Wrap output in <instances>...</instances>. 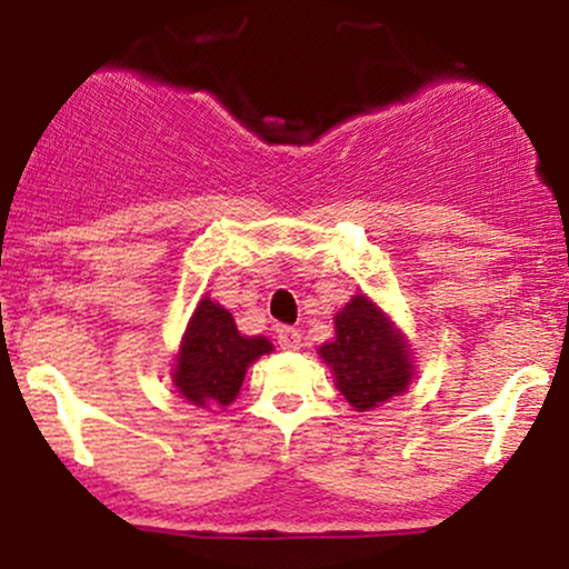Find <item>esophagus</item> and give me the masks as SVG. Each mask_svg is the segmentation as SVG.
<instances>
[{
	"label": "esophagus",
	"mask_w": 569,
	"mask_h": 569,
	"mask_svg": "<svg viewBox=\"0 0 569 569\" xmlns=\"http://www.w3.org/2000/svg\"><path fill=\"white\" fill-rule=\"evenodd\" d=\"M277 341L282 349H301V333L296 328H279Z\"/></svg>",
	"instance_id": "1"
}]
</instances>
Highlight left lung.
I'll use <instances>...</instances> for the list:
<instances>
[{
  "label": "left lung",
  "instance_id": "1",
  "mask_svg": "<svg viewBox=\"0 0 569 569\" xmlns=\"http://www.w3.org/2000/svg\"><path fill=\"white\" fill-rule=\"evenodd\" d=\"M336 338L319 347V357L333 370L338 392L355 411L387 403L403 395L413 376L406 338L370 298L355 296L333 317Z\"/></svg>",
  "mask_w": 569,
  "mask_h": 569
}]
</instances>
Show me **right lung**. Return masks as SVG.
Segmentation results:
<instances>
[{
	"mask_svg": "<svg viewBox=\"0 0 569 569\" xmlns=\"http://www.w3.org/2000/svg\"><path fill=\"white\" fill-rule=\"evenodd\" d=\"M263 336H241L231 311L201 298L182 336L171 381L193 406H228L239 395L247 368L271 352Z\"/></svg>",
	"mask_w": 569,
	"mask_h": 569,
	"instance_id": "add662e5",
	"label": "right lung"
}]
</instances>
